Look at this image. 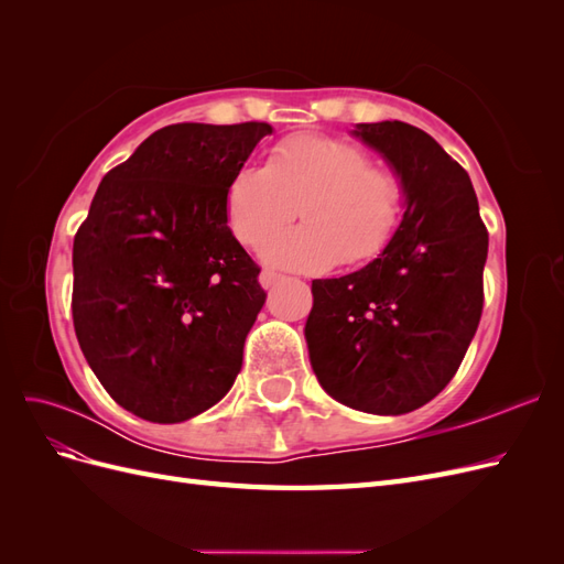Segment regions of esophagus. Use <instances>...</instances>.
Returning <instances> with one entry per match:
<instances>
[{
    "mask_svg": "<svg viewBox=\"0 0 564 564\" xmlns=\"http://www.w3.org/2000/svg\"><path fill=\"white\" fill-rule=\"evenodd\" d=\"M286 278L284 275H280V272H275V270H263L261 275H259V282H261V286L263 289H272V286H278L280 282H284Z\"/></svg>",
    "mask_w": 564,
    "mask_h": 564,
    "instance_id": "34e87169",
    "label": "esophagus"
}]
</instances>
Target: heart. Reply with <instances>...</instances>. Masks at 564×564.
<instances>
[{"label": "heart", "instance_id": "heart-1", "mask_svg": "<svg viewBox=\"0 0 564 564\" xmlns=\"http://www.w3.org/2000/svg\"><path fill=\"white\" fill-rule=\"evenodd\" d=\"M304 224L271 236L295 207ZM402 183L346 139L324 133L289 135L270 150L265 166L245 164L226 187V220L242 245L292 270L360 265L395 235Z\"/></svg>", "mask_w": 564, "mask_h": 564}]
</instances>
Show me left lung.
Listing matches in <instances>:
<instances>
[{
	"label": "left lung",
	"mask_w": 564,
	"mask_h": 564,
	"mask_svg": "<svg viewBox=\"0 0 564 564\" xmlns=\"http://www.w3.org/2000/svg\"><path fill=\"white\" fill-rule=\"evenodd\" d=\"M402 183L388 247L344 278L313 280L305 344L319 386L357 412L398 416L456 373L482 315L489 235L466 169L404 122L352 129Z\"/></svg>",
	"instance_id": "8db88e82"
}]
</instances>
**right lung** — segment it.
I'll use <instances>...</instances> for the list:
<instances>
[{"mask_svg": "<svg viewBox=\"0 0 564 564\" xmlns=\"http://www.w3.org/2000/svg\"><path fill=\"white\" fill-rule=\"evenodd\" d=\"M265 122L155 131L100 181L73 245V319L127 412L181 423L226 398L263 308L261 268L226 220V187Z\"/></svg>", "mask_w": 564, "mask_h": 564, "instance_id": "add662e5", "label": "right lung"}]
</instances>
